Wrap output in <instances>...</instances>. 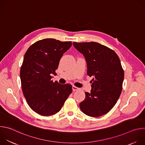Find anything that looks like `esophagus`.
Returning a JSON list of instances; mask_svg holds the SVG:
<instances>
[{
  "instance_id": "34e87169",
  "label": "esophagus",
  "mask_w": 145,
  "mask_h": 145,
  "mask_svg": "<svg viewBox=\"0 0 145 145\" xmlns=\"http://www.w3.org/2000/svg\"><path fill=\"white\" fill-rule=\"evenodd\" d=\"M72 89L73 91H80V88H78L74 86H72Z\"/></svg>"
}]
</instances>
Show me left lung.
I'll use <instances>...</instances> for the list:
<instances>
[{
	"mask_svg": "<svg viewBox=\"0 0 145 145\" xmlns=\"http://www.w3.org/2000/svg\"><path fill=\"white\" fill-rule=\"evenodd\" d=\"M73 45L85 57L87 75L93 77L91 92H85L80 108L88 116H102L114 107L121 92L124 71L119 58L113 50L97 42Z\"/></svg>",
	"mask_w": 145,
	"mask_h": 145,
	"instance_id": "1",
	"label": "left lung"
}]
</instances>
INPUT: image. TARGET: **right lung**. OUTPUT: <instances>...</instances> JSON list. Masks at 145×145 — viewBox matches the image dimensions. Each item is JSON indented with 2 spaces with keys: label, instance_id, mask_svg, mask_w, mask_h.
<instances>
[{
  "label": "right lung",
  "instance_id": "right-lung-1",
  "mask_svg": "<svg viewBox=\"0 0 145 145\" xmlns=\"http://www.w3.org/2000/svg\"><path fill=\"white\" fill-rule=\"evenodd\" d=\"M70 42L53 38L37 41L26 51L20 68V77L24 95L29 107L42 116L58 112L72 92L69 84L53 82L59 62L72 46Z\"/></svg>",
  "mask_w": 145,
  "mask_h": 145
}]
</instances>
